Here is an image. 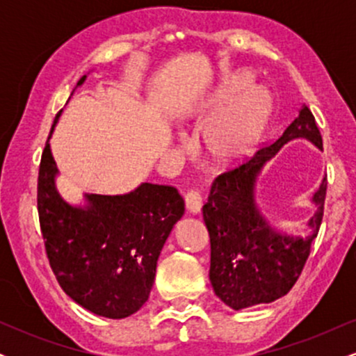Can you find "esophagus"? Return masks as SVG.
Returning <instances> with one entry per match:
<instances>
[{
  "label": "esophagus",
  "instance_id": "1",
  "mask_svg": "<svg viewBox=\"0 0 356 356\" xmlns=\"http://www.w3.org/2000/svg\"><path fill=\"white\" fill-rule=\"evenodd\" d=\"M184 199H186L187 211L192 212V214H197V212L201 211V207H202L201 192L195 191V189H189L186 192V195H184Z\"/></svg>",
  "mask_w": 356,
  "mask_h": 356
}]
</instances>
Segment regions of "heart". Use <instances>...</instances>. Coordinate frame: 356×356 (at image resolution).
Listing matches in <instances>:
<instances>
[{"label": "heart", "instance_id": "heart-1", "mask_svg": "<svg viewBox=\"0 0 356 356\" xmlns=\"http://www.w3.org/2000/svg\"><path fill=\"white\" fill-rule=\"evenodd\" d=\"M251 83L246 73L229 75L212 102L211 113H220L207 127L204 147L214 164H238L252 152L266 129L271 104L261 90H249Z\"/></svg>", "mask_w": 356, "mask_h": 356}]
</instances>
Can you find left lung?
<instances>
[{
  "label": "left lung",
  "instance_id": "1",
  "mask_svg": "<svg viewBox=\"0 0 356 356\" xmlns=\"http://www.w3.org/2000/svg\"><path fill=\"white\" fill-rule=\"evenodd\" d=\"M300 137L323 149L320 129L306 105L275 142L259 147L212 182L209 199L202 207L211 239L209 280L219 300L232 309L271 303L286 295L303 271L320 231L326 177L313 195L318 209L309 219L306 236L293 238L273 231L254 204V184L263 165L286 142Z\"/></svg>",
  "mask_w": 356,
  "mask_h": 356
}]
</instances>
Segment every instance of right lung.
<instances>
[{"instance_id": "add662e5", "label": "right lung", "mask_w": 356, "mask_h": 356, "mask_svg": "<svg viewBox=\"0 0 356 356\" xmlns=\"http://www.w3.org/2000/svg\"><path fill=\"white\" fill-rule=\"evenodd\" d=\"M56 172L47 140L36 204L53 275L88 312L112 320L130 316L149 300L159 254L182 218L184 199L172 186L144 182L124 195L90 194L87 206L72 207L56 192Z\"/></svg>"}]
</instances>
